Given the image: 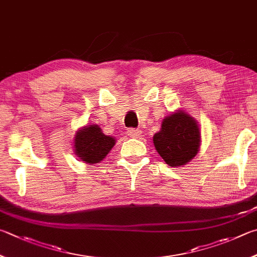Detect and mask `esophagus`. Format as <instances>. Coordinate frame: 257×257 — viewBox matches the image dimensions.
I'll use <instances>...</instances> for the list:
<instances>
[{"instance_id":"34e87169","label":"esophagus","mask_w":257,"mask_h":257,"mask_svg":"<svg viewBox=\"0 0 257 257\" xmlns=\"http://www.w3.org/2000/svg\"><path fill=\"white\" fill-rule=\"evenodd\" d=\"M142 134H143V132L141 129H136V128H130L129 130H128V135L130 137H133V138H139L142 136Z\"/></svg>"}]
</instances>
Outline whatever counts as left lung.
Returning a JSON list of instances; mask_svg holds the SVG:
<instances>
[{
  "mask_svg": "<svg viewBox=\"0 0 257 257\" xmlns=\"http://www.w3.org/2000/svg\"><path fill=\"white\" fill-rule=\"evenodd\" d=\"M154 146L172 167L184 165L197 155L200 133L195 120L183 111L163 120L161 132L154 135Z\"/></svg>",
  "mask_w": 257,
  "mask_h": 257,
  "instance_id": "8db88e82",
  "label": "left lung"
}]
</instances>
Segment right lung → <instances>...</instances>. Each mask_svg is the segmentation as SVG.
<instances>
[{
    "instance_id": "add662e5",
    "label": "right lung",
    "mask_w": 257,
    "mask_h": 257,
    "mask_svg": "<svg viewBox=\"0 0 257 257\" xmlns=\"http://www.w3.org/2000/svg\"><path fill=\"white\" fill-rule=\"evenodd\" d=\"M114 144L113 137L105 136L97 124H91L78 130L74 141V147L81 161L88 164H95L103 160Z\"/></svg>"
}]
</instances>
